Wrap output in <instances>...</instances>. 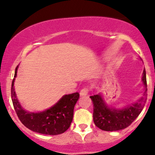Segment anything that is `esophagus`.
Wrapping results in <instances>:
<instances>
[{"label":"esophagus","mask_w":155,"mask_h":155,"mask_svg":"<svg viewBox=\"0 0 155 155\" xmlns=\"http://www.w3.org/2000/svg\"><path fill=\"white\" fill-rule=\"evenodd\" d=\"M87 93H88V89H87V87H84V88H82V90L80 91L79 94H80V96H86Z\"/></svg>","instance_id":"1"}]
</instances>
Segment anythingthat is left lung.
Segmentation results:
<instances>
[{
  "label": "left lung",
  "instance_id": "obj_1",
  "mask_svg": "<svg viewBox=\"0 0 155 155\" xmlns=\"http://www.w3.org/2000/svg\"><path fill=\"white\" fill-rule=\"evenodd\" d=\"M142 81L145 86L143 97L132 105L117 109L108 106L102 94L91 96L94 106L93 119L95 125L105 131H116L130 125L144 108L147 100V82L145 70H143Z\"/></svg>",
  "mask_w": 155,
  "mask_h": 155
}]
</instances>
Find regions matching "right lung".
I'll use <instances>...</instances> for the list:
<instances>
[{"label":"right lung","mask_w":155,"mask_h":155,"mask_svg":"<svg viewBox=\"0 0 155 155\" xmlns=\"http://www.w3.org/2000/svg\"><path fill=\"white\" fill-rule=\"evenodd\" d=\"M15 68L11 87V97L15 112L21 122L31 130L46 135H58L70 127L73 121V109L79 98L78 92L64 95L55 104L40 112H30L23 108L15 94L14 82L17 76Z\"/></svg>","instance_id":"obj_1"}]
</instances>
